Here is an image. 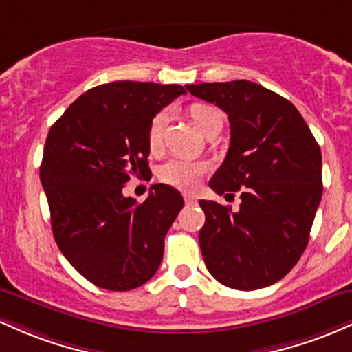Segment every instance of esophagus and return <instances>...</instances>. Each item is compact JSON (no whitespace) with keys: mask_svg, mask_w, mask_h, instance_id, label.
Segmentation results:
<instances>
[{"mask_svg":"<svg viewBox=\"0 0 352 352\" xmlns=\"http://www.w3.org/2000/svg\"><path fill=\"white\" fill-rule=\"evenodd\" d=\"M184 201H186V204H196V197L191 195H184Z\"/></svg>","mask_w":352,"mask_h":352,"instance_id":"34e87169","label":"esophagus"}]
</instances>
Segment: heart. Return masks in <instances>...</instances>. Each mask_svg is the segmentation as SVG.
Returning a JSON list of instances; mask_svg holds the SVG:
<instances>
[{"label": "heart", "mask_w": 352, "mask_h": 352, "mask_svg": "<svg viewBox=\"0 0 352 352\" xmlns=\"http://www.w3.org/2000/svg\"><path fill=\"white\" fill-rule=\"evenodd\" d=\"M191 114L192 123L196 124V128L199 129V133H206L212 124L223 121L221 113L214 106L211 104H196L191 106L189 109ZM168 123V111H160L155 118L151 120L148 131V141L149 148L151 149H160L161 143H163V133ZM208 171V164L201 163V161H191L184 160V157H173L168 163H164L160 169V177L164 183L171 184V186L181 188V189H192L197 186L199 179L203 177L204 173Z\"/></svg>", "instance_id": "heart-1"}]
</instances>
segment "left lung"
Instances as JSON below:
<instances>
[{"label":"left lung","instance_id":"1","mask_svg":"<svg viewBox=\"0 0 352 352\" xmlns=\"http://www.w3.org/2000/svg\"><path fill=\"white\" fill-rule=\"evenodd\" d=\"M186 88L228 114L231 143L209 188L241 197L238 211L199 201L208 271L232 289L271 286L293 270L309 241L322 196L321 149L293 102L258 82Z\"/></svg>","mask_w":352,"mask_h":352}]
</instances>
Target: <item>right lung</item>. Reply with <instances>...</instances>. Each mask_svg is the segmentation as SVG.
I'll list each match as a JSON object with an SVG mask.
<instances>
[{
  "label": "right lung",
  "mask_w": 352,
  "mask_h": 352,
  "mask_svg": "<svg viewBox=\"0 0 352 352\" xmlns=\"http://www.w3.org/2000/svg\"><path fill=\"white\" fill-rule=\"evenodd\" d=\"M179 85L114 81L81 94L51 126L39 177L59 251L82 278L129 291L155 276L164 236L184 201L155 184L144 203L123 195L133 176L149 175L151 120Z\"/></svg>",
  "instance_id": "1"
}]
</instances>
